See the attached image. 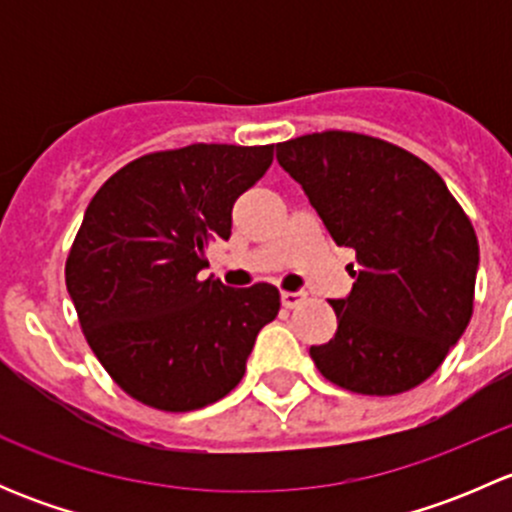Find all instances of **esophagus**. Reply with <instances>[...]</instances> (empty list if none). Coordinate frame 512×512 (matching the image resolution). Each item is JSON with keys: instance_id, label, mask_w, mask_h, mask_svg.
<instances>
[{"instance_id": "34e87169", "label": "esophagus", "mask_w": 512, "mask_h": 512, "mask_svg": "<svg viewBox=\"0 0 512 512\" xmlns=\"http://www.w3.org/2000/svg\"><path fill=\"white\" fill-rule=\"evenodd\" d=\"M280 299H282V307L294 309V307H297V304L304 302V294L302 292H282Z\"/></svg>"}]
</instances>
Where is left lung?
Wrapping results in <instances>:
<instances>
[{
	"label": "left lung",
	"mask_w": 512,
	"mask_h": 512,
	"mask_svg": "<svg viewBox=\"0 0 512 512\" xmlns=\"http://www.w3.org/2000/svg\"><path fill=\"white\" fill-rule=\"evenodd\" d=\"M339 247L356 252L337 334L309 349L319 374L364 396L423 384L473 314L478 237L441 175L414 153L352 131L277 143Z\"/></svg>",
	"instance_id": "8db88e82"
}]
</instances>
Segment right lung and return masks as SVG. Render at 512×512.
Returning a JSON list of instances; mask_svg holds the SVG:
<instances>
[{
	"mask_svg": "<svg viewBox=\"0 0 512 512\" xmlns=\"http://www.w3.org/2000/svg\"><path fill=\"white\" fill-rule=\"evenodd\" d=\"M275 146L193 143L131 160L98 188L66 257V289L91 352L131 399L203 409L245 376L277 287L203 280L205 247L230 237L232 205Z\"/></svg>",
	"mask_w": 512,
	"mask_h": 512,
	"instance_id": "right-lung-1",
	"label": "right lung"
}]
</instances>
